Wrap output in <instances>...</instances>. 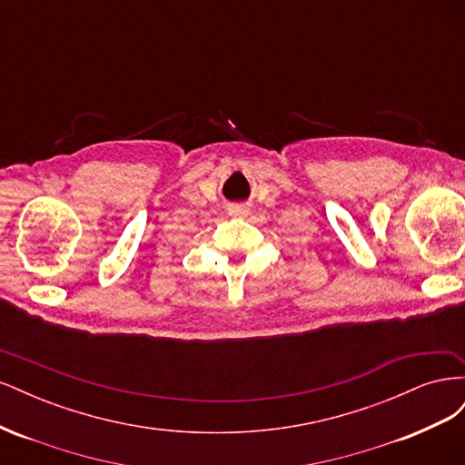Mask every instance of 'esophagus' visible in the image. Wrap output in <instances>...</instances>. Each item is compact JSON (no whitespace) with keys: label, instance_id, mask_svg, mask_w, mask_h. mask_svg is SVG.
<instances>
[{"label":"esophagus","instance_id":"34e87169","mask_svg":"<svg viewBox=\"0 0 465 465\" xmlns=\"http://www.w3.org/2000/svg\"><path fill=\"white\" fill-rule=\"evenodd\" d=\"M229 213L232 215V217H246L250 211H248V207H244V205H232L231 209H229Z\"/></svg>","mask_w":465,"mask_h":465}]
</instances>
